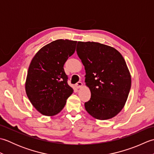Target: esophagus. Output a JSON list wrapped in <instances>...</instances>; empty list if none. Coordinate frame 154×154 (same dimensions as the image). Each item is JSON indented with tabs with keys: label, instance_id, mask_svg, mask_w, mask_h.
I'll use <instances>...</instances> for the list:
<instances>
[{
	"label": "esophagus",
	"instance_id": "34e87169",
	"mask_svg": "<svg viewBox=\"0 0 154 154\" xmlns=\"http://www.w3.org/2000/svg\"><path fill=\"white\" fill-rule=\"evenodd\" d=\"M75 87H76V88H77V89H80V88L83 87V83H81V81H79V82L75 85Z\"/></svg>",
	"mask_w": 154,
	"mask_h": 154
}]
</instances>
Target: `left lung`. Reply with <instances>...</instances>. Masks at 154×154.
Wrapping results in <instances>:
<instances>
[{"mask_svg": "<svg viewBox=\"0 0 154 154\" xmlns=\"http://www.w3.org/2000/svg\"><path fill=\"white\" fill-rule=\"evenodd\" d=\"M77 53L85 69L90 100L87 112L98 120H108L122 110L131 87V75L120 52L94 42H78Z\"/></svg>", "mask_w": 154, "mask_h": 154, "instance_id": "obj_1", "label": "left lung"}]
</instances>
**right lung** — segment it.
<instances>
[{
	"label": "right lung",
	"instance_id": "obj_1",
	"mask_svg": "<svg viewBox=\"0 0 154 154\" xmlns=\"http://www.w3.org/2000/svg\"><path fill=\"white\" fill-rule=\"evenodd\" d=\"M77 41L57 40L42 48L31 61L25 89L32 105L45 116L63 109L73 89L67 84L63 65L75 51Z\"/></svg>",
	"mask_w": 154,
	"mask_h": 154
}]
</instances>
